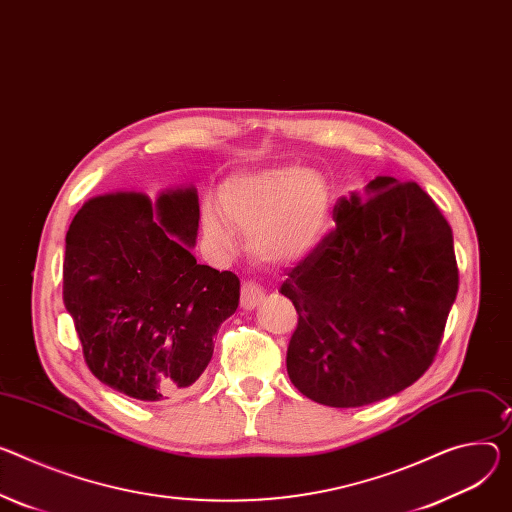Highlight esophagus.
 I'll return each mask as SVG.
<instances>
[{
	"label": "esophagus",
	"mask_w": 512,
	"mask_h": 512,
	"mask_svg": "<svg viewBox=\"0 0 512 512\" xmlns=\"http://www.w3.org/2000/svg\"><path fill=\"white\" fill-rule=\"evenodd\" d=\"M265 298V292L261 286H257L255 282H243L241 286V306L245 310H253L255 306H259Z\"/></svg>",
	"instance_id": "obj_1"
}]
</instances>
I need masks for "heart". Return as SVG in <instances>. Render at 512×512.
<instances>
[{
    "label": "heart",
    "instance_id": "1",
    "mask_svg": "<svg viewBox=\"0 0 512 512\" xmlns=\"http://www.w3.org/2000/svg\"><path fill=\"white\" fill-rule=\"evenodd\" d=\"M226 218L249 235L251 251L271 263H294L314 253L331 228L333 198L327 181L302 167H269L230 177L220 194ZM206 237L230 245V228L208 208Z\"/></svg>",
    "mask_w": 512,
    "mask_h": 512
}]
</instances>
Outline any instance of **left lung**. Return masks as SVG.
<instances>
[{"label":"left lung","instance_id":"obj_1","mask_svg":"<svg viewBox=\"0 0 512 512\" xmlns=\"http://www.w3.org/2000/svg\"><path fill=\"white\" fill-rule=\"evenodd\" d=\"M365 192L337 202V226L282 284L298 312L288 376L333 408L384 400L421 378L459 286L451 226L421 185L376 177Z\"/></svg>","mask_w":512,"mask_h":512}]
</instances>
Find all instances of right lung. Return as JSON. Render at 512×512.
Segmentation results:
<instances>
[{"label":"right lung","mask_w":512,"mask_h":512,"mask_svg":"<svg viewBox=\"0 0 512 512\" xmlns=\"http://www.w3.org/2000/svg\"><path fill=\"white\" fill-rule=\"evenodd\" d=\"M196 188L91 198L65 239L63 302L102 384L143 402L190 388L239 306L232 271L200 265Z\"/></svg>","instance_id":"right-lung-1"}]
</instances>
